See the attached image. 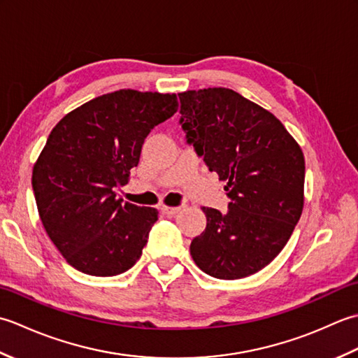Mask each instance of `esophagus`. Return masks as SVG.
<instances>
[{
    "label": "esophagus",
    "mask_w": 358,
    "mask_h": 358,
    "mask_svg": "<svg viewBox=\"0 0 358 358\" xmlns=\"http://www.w3.org/2000/svg\"><path fill=\"white\" fill-rule=\"evenodd\" d=\"M180 209H181V208H173V206H164V204H163V206H162V208H159V210H162L164 215H175V214H178V212H180Z\"/></svg>",
    "instance_id": "obj_1"
}]
</instances>
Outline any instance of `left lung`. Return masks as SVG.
Returning a JSON list of instances; mask_svg holds the SVG:
<instances>
[{
    "label": "left lung",
    "mask_w": 358,
    "mask_h": 358,
    "mask_svg": "<svg viewBox=\"0 0 358 358\" xmlns=\"http://www.w3.org/2000/svg\"><path fill=\"white\" fill-rule=\"evenodd\" d=\"M180 124L196 155L226 181V214L203 208L191 243L208 275L237 280L266 268L291 238L305 204V157L281 121L226 87L186 90Z\"/></svg>",
    "instance_id": "8db88e82"
}]
</instances>
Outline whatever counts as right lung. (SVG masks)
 Segmentation results:
<instances>
[{
	"label": "right lung",
	"instance_id": "right-lung-1",
	"mask_svg": "<svg viewBox=\"0 0 358 358\" xmlns=\"http://www.w3.org/2000/svg\"><path fill=\"white\" fill-rule=\"evenodd\" d=\"M178 109L177 95L121 89L73 109L52 129L32 172L38 214L66 262L95 277L131 269L158 220L117 199L143 143Z\"/></svg>",
	"mask_w": 358,
	"mask_h": 358
}]
</instances>
